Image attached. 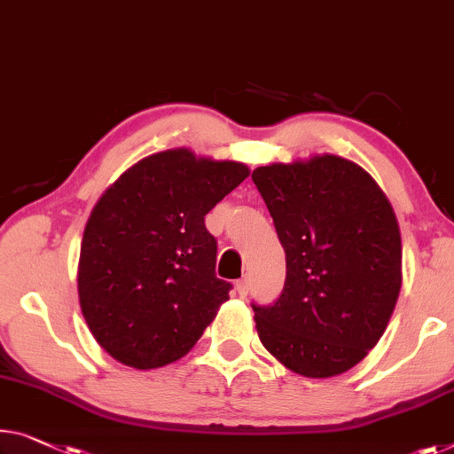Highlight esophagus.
I'll use <instances>...</instances> for the list:
<instances>
[{
	"mask_svg": "<svg viewBox=\"0 0 454 454\" xmlns=\"http://www.w3.org/2000/svg\"><path fill=\"white\" fill-rule=\"evenodd\" d=\"M236 292H239V295L240 297H247L248 295V289H250V286H248V279H240V281H236Z\"/></svg>",
	"mask_w": 454,
	"mask_h": 454,
	"instance_id": "34e87169",
	"label": "esophagus"
}]
</instances>
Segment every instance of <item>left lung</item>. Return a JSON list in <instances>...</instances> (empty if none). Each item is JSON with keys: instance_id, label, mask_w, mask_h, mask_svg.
I'll use <instances>...</instances> for the list:
<instances>
[{"instance_id": "left-lung-1", "label": "left lung", "mask_w": 454, "mask_h": 454, "mask_svg": "<svg viewBox=\"0 0 454 454\" xmlns=\"http://www.w3.org/2000/svg\"><path fill=\"white\" fill-rule=\"evenodd\" d=\"M253 181L287 262L279 300L253 303L262 347L297 375L347 373L383 336L400 297L394 207L363 167L328 153L256 167Z\"/></svg>"}]
</instances>
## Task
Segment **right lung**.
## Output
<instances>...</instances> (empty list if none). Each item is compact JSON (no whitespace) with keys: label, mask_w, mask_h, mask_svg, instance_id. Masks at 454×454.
<instances>
[{"label":"right lung","mask_w":454,"mask_h":454,"mask_svg":"<svg viewBox=\"0 0 454 454\" xmlns=\"http://www.w3.org/2000/svg\"><path fill=\"white\" fill-rule=\"evenodd\" d=\"M250 175L245 162L168 148L126 168L81 240L79 306L93 338L128 367L185 356L230 300L204 218Z\"/></svg>","instance_id":"1"}]
</instances>
